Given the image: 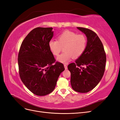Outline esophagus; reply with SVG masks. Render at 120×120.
Wrapping results in <instances>:
<instances>
[{"label": "esophagus", "mask_w": 120, "mask_h": 120, "mask_svg": "<svg viewBox=\"0 0 120 120\" xmlns=\"http://www.w3.org/2000/svg\"><path fill=\"white\" fill-rule=\"evenodd\" d=\"M64 67L65 69H66V70H67V68H68L67 65V64H64Z\"/></svg>", "instance_id": "obj_1"}]
</instances>
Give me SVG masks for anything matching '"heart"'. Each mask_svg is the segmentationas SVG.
<instances>
[{"label":"heart","instance_id":"heart-1","mask_svg":"<svg viewBox=\"0 0 120 120\" xmlns=\"http://www.w3.org/2000/svg\"><path fill=\"white\" fill-rule=\"evenodd\" d=\"M87 45V38L83 34H77L70 30H65L58 36L57 40L51 39L49 46L52 53L58 56L64 48V52L57 57L60 63L67 64L73 57L77 59L85 52Z\"/></svg>","mask_w":120,"mask_h":120}]
</instances>
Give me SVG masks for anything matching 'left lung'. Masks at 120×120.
Wrapping results in <instances>:
<instances>
[{
	"label": "left lung",
	"instance_id": "8db88e82",
	"mask_svg": "<svg viewBox=\"0 0 120 120\" xmlns=\"http://www.w3.org/2000/svg\"><path fill=\"white\" fill-rule=\"evenodd\" d=\"M87 37L85 52L75 60L68 65L71 72V83L72 89L81 93H88L97 86L104 75L106 54L102 42L93 30L78 27Z\"/></svg>",
	"mask_w": 120,
	"mask_h": 120
}]
</instances>
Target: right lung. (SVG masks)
I'll use <instances>...</instances> for the list:
<instances>
[{"mask_svg":"<svg viewBox=\"0 0 120 120\" xmlns=\"http://www.w3.org/2000/svg\"><path fill=\"white\" fill-rule=\"evenodd\" d=\"M52 27H37L25 38L18 54L21 80L34 95L43 96L54 89L64 64L56 61L49 46Z\"/></svg>","mask_w":120,"mask_h":120,"instance_id":"add662e5","label":"right lung"}]
</instances>
